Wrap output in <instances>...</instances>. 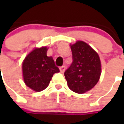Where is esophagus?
I'll return each mask as SVG.
<instances>
[{"label": "esophagus", "instance_id": "34e87169", "mask_svg": "<svg viewBox=\"0 0 124 124\" xmlns=\"http://www.w3.org/2000/svg\"><path fill=\"white\" fill-rule=\"evenodd\" d=\"M60 71H61V72H62V73H63L65 71V67L64 65H63V66H61V67H60Z\"/></svg>", "mask_w": 124, "mask_h": 124}]
</instances>
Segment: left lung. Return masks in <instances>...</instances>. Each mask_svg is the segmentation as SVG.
I'll list each match as a JSON object with an SVG mask.
<instances>
[{"label":"left lung","mask_w":124,"mask_h":124,"mask_svg":"<svg viewBox=\"0 0 124 124\" xmlns=\"http://www.w3.org/2000/svg\"><path fill=\"white\" fill-rule=\"evenodd\" d=\"M70 47L73 61L64 75L70 89L83 94L99 81L101 73V61L97 53L83 41H77Z\"/></svg>","instance_id":"left-lung-1"}]
</instances>
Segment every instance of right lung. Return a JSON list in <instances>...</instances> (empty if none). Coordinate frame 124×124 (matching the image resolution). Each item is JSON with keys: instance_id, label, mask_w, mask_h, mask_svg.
<instances>
[{"instance_id": "obj_1", "label": "right lung", "mask_w": 124, "mask_h": 124, "mask_svg": "<svg viewBox=\"0 0 124 124\" xmlns=\"http://www.w3.org/2000/svg\"><path fill=\"white\" fill-rule=\"evenodd\" d=\"M47 48H35L25 57L22 65L23 75L27 86L36 92L47 88L53 74L59 72L52 56H47Z\"/></svg>"}]
</instances>
